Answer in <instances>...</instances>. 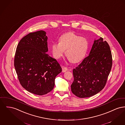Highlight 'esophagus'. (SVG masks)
<instances>
[{"label":"esophagus","mask_w":125,"mask_h":125,"mask_svg":"<svg viewBox=\"0 0 125 125\" xmlns=\"http://www.w3.org/2000/svg\"><path fill=\"white\" fill-rule=\"evenodd\" d=\"M62 72H63V73L66 72V71H68V68L65 66H62Z\"/></svg>","instance_id":"obj_1"}]
</instances>
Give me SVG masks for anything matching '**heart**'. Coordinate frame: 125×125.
I'll list each match as a JSON object with an SVG mask.
<instances>
[{
    "label": "heart",
    "instance_id": "b5f03b06",
    "mask_svg": "<svg viewBox=\"0 0 125 125\" xmlns=\"http://www.w3.org/2000/svg\"><path fill=\"white\" fill-rule=\"evenodd\" d=\"M89 48L87 39L79 36L73 32H67L62 35L59 42H54L51 46L53 57L59 59L63 56L66 50V55L72 63H78L85 57Z\"/></svg>",
    "mask_w": 125,
    "mask_h": 125
}]
</instances>
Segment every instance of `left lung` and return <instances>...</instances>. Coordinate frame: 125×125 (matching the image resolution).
I'll list each match as a JSON object with an SVG mask.
<instances>
[{"mask_svg":"<svg viewBox=\"0 0 125 125\" xmlns=\"http://www.w3.org/2000/svg\"><path fill=\"white\" fill-rule=\"evenodd\" d=\"M112 65L110 47L102 37L94 41L89 56L73 71L71 91L79 98L94 95L105 86Z\"/></svg>","mask_w":125,"mask_h":125,"instance_id":"obj_1","label":"left lung"}]
</instances>
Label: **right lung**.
I'll return each mask as SVG.
<instances>
[{
  "instance_id": "1",
  "label": "right lung",
  "mask_w": 125,
  "mask_h": 125,
  "mask_svg": "<svg viewBox=\"0 0 125 125\" xmlns=\"http://www.w3.org/2000/svg\"><path fill=\"white\" fill-rule=\"evenodd\" d=\"M46 32L39 31L23 37L18 44L14 66L23 88L34 94L42 95L53 90L55 79L62 68L49 56Z\"/></svg>"
}]
</instances>
